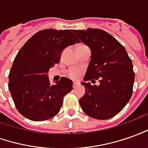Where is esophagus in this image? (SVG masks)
<instances>
[{
	"label": "esophagus",
	"instance_id": "esophagus-1",
	"mask_svg": "<svg viewBox=\"0 0 148 148\" xmlns=\"http://www.w3.org/2000/svg\"><path fill=\"white\" fill-rule=\"evenodd\" d=\"M78 85H79V84H78V83H76V82H74V83H73V88H74L77 87Z\"/></svg>",
	"mask_w": 148,
	"mask_h": 148
}]
</instances>
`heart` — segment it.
<instances>
[{"label":"heart","mask_w":148,"mask_h":148,"mask_svg":"<svg viewBox=\"0 0 148 148\" xmlns=\"http://www.w3.org/2000/svg\"><path fill=\"white\" fill-rule=\"evenodd\" d=\"M81 73H82V71L80 68H72L68 70L67 76L72 80H78L80 78V76H81Z\"/></svg>","instance_id":"heart-1"}]
</instances>
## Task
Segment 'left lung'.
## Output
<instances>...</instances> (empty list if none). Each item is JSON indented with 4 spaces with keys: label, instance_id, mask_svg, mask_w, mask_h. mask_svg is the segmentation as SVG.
<instances>
[{
    "label": "left lung",
    "instance_id": "obj_1",
    "mask_svg": "<svg viewBox=\"0 0 148 148\" xmlns=\"http://www.w3.org/2000/svg\"><path fill=\"white\" fill-rule=\"evenodd\" d=\"M92 51L91 60L82 84L86 93L79 101L89 117L106 120L114 117L126 106L133 92L134 72L130 58L123 45L106 31L100 29H74ZM99 79L100 85L89 80Z\"/></svg>",
    "mask_w": 148,
    "mask_h": 148
}]
</instances>
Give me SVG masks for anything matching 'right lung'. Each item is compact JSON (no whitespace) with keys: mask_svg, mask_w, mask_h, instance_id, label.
Masks as SVG:
<instances>
[{"mask_svg":"<svg viewBox=\"0 0 148 148\" xmlns=\"http://www.w3.org/2000/svg\"><path fill=\"white\" fill-rule=\"evenodd\" d=\"M70 29H47L34 34L20 49L9 75V89L18 111L25 118L41 122L60 112L72 81L62 77L51 84L49 69L59 64L62 51L79 40Z\"/></svg>","mask_w":148,"mask_h":148,"instance_id":"1","label":"right lung"}]
</instances>
